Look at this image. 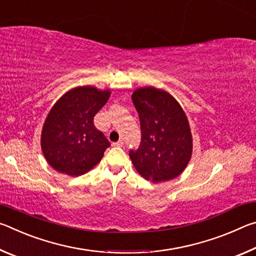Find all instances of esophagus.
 Segmentation results:
<instances>
[{"instance_id": "1", "label": "esophagus", "mask_w": 256, "mask_h": 256, "mask_svg": "<svg viewBox=\"0 0 256 256\" xmlns=\"http://www.w3.org/2000/svg\"><path fill=\"white\" fill-rule=\"evenodd\" d=\"M114 146H124V141L123 140H118V142H115V144H112Z\"/></svg>"}]
</instances>
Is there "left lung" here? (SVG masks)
Wrapping results in <instances>:
<instances>
[{
	"label": "left lung",
	"mask_w": 256,
	"mask_h": 256,
	"mask_svg": "<svg viewBox=\"0 0 256 256\" xmlns=\"http://www.w3.org/2000/svg\"><path fill=\"white\" fill-rule=\"evenodd\" d=\"M132 100L141 126V144L128 154L133 166L152 183L175 178L188 166L193 149L185 112L170 94L154 86L136 89Z\"/></svg>",
	"instance_id": "obj_1"
}]
</instances>
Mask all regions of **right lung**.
Listing matches in <instances>:
<instances>
[{
	"instance_id": "add662e5",
	"label": "right lung",
	"mask_w": 256,
	"mask_h": 256,
	"mask_svg": "<svg viewBox=\"0 0 256 256\" xmlns=\"http://www.w3.org/2000/svg\"><path fill=\"white\" fill-rule=\"evenodd\" d=\"M110 96V90L76 86L52 107L42 126L40 146L55 170L76 177L100 162L110 144L94 126V118Z\"/></svg>"
}]
</instances>
